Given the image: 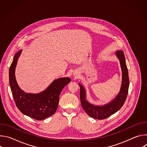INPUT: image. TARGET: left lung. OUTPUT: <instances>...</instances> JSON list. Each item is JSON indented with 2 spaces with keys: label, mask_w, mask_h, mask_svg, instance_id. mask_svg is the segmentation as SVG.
Wrapping results in <instances>:
<instances>
[{
  "label": "left lung",
  "mask_w": 147,
  "mask_h": 147,
  "mask_svg": "<svg viewBox=\"0 0 147 147\" xmlns=\"http://www.w3.org/2000/svg\"><path fill=\"white\" fill-rule=\"evenodd\" d=\"M115 55L120 61L122 72V81L120 91L113 100L102 106L95 105L87 100L85 88L81 84H78L80 88V100L82 107L88 116L96 119H106L117 112L123 105L127 96L129 78L124 55L122 51H117Z\"/></svg>",
  "instance_id": "obj_1"
}]
</instances>
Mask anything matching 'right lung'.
<instances>
[{
    "instance_id": "add662e5",
    "label": "right lung",
    "mask_w": 147,
    "mask_h": 147,
    "mask_svg": "<svg viewBox=\"0 0 147 147\" xmlns=\"http://www.w3.org/2000/svg\"><path fill=\"white\" fill-rule=\"evenodd\" d=\"M22 52L21 49L14 56L9 69V83L13 97L21 112L35 120H42L55 113L60 92L71 79L63 77L55 80L47 88L38 94L24 92L18 86L15 76L17 63Z\"/></svg>"
}]
</instances>
